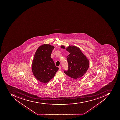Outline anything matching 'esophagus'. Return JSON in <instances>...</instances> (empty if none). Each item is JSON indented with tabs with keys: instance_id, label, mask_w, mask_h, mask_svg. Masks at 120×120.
Instances as JSON below:
<instances>
[{
	"instance_id": "esophagus-1",
	"label": "esophagus",
	"mask_w": 120,
	"mask_h": 120,
	"mask_svg": "<svg viewBox=\"0 0 120 120\" xmlns=\"http://www.w3.org/2000/svg\"><path fill=\"white\" fill-rule=\"evenodd\" d=\"M61 68H62V67H61V66H59V70H60L61 69Z\"/></svg>"
}]
</instances>
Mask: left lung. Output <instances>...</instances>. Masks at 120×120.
Wrapping results in <instances>:
<instances>
[{"mask_svg": "<svg viewBox=\"0 0 120 120\" xmlns=\"http://www.w3.org/2000/svg\"><path fill=\"white\" fill-rule=\"evenodd\" d=\"M62 49H65L61 45ZM67 51L70 54L66 56L68 69L64 71L67 75L74 79L82 77L87 71L89 66L88 59L85 56L80 48L75 46H71L66 48Z\"/></svg>", "mask_w": 120, "mask_h": 120, "instance_id": "8db88e82", "label": "left lung"}]
</instances>
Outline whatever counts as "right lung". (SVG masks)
<instances>
[{
  "instance_id": "obj_1",
  "label": "right lung",
  "mask_w": 120,
  "mask_h": 120,
  "mask_svg": "<svg viewBox=\"0 0 120 120\" xmlns=\"http://www.w3.org/2000/svg\"><path fill=\"white\" fill-rule=\"evenodd\" d=\"M54 47L49 44L40 46L37 50L32 64V71L38 81L45 83L54 77L58 68L51 57Z\"/></svg>"
}]
</instances>
